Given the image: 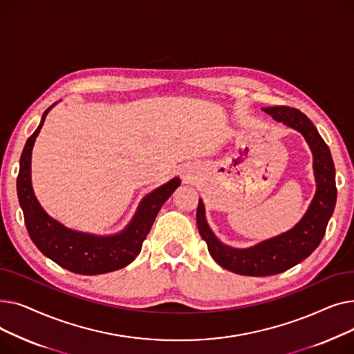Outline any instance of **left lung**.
I'll use <instances>...</instances> for the list:
<instances>
[{
	"mask_svg": "<svg viewBox=\"0 0 354 354\" xmlns=\"http://www.w3.org/2000/svg\"><path fill=\"white\" fill-rule=\"evenodd\" d=\"M263 110L275 120L299 130L306 138L314 155L317 192L311 201L308 211L292 230L247 250H235L219 243L207 224L205 208L199 199L196 224L212 258L222 268L251 277L280 274L306 259L320 245L337 198L336 169L330 149L311 120L299 109L290 106L264 107Z\"/></svg>",
	"mask_w": 354,
	"mask_h": 354,
	"instance_id": "obj_1",
	"label": "left lung"
}]
</instances>
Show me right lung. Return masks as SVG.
Here are the masks:
<instances>
[{"label":"right lung","instance_id":"1","mask_svg":"<svg viewBox=\"0 0 354 354\" xmlns=\"http://www.w3.org/2000/svg\"><path fill=\"white\" fill-rule=\"evenodd\" d=\"M44 111L40 126L28 138L20 159L17 176L18 201L24 212L26 227L35 247L60 267L84 275H96L116 271L130 264L139 255L143 241L151 231L153 221L166 199L179 187L178 178L162 185L149 194L130 224L123 232L113 236H95L71 231L50 218L35 199L31 188V149L44 123Z\"/></svg>","mask_w":354,"mask_h":354}]
</instances>
